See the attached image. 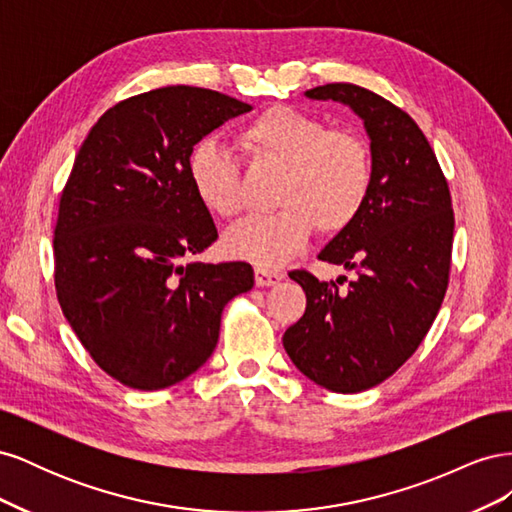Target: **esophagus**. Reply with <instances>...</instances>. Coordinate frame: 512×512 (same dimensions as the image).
<instances>
[{"instance_id":"34e87169","label":"esophagus","mask_w":512,"mask_h":512,"mask_svg":"<svg viewBox=\"0 0 512 512\" xmlns=\"http://www.w3.org/2000/svg\"><path fill=\"white\" fill-rule=\"evenodd\" d=\"M284 280L280 271H269V269H256V286H275Z\"/></svg>"}]
</instances>
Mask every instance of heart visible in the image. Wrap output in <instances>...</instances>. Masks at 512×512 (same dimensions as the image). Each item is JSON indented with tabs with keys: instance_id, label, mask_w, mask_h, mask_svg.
Wrapping results in <instances>:
<instances>
[{
	"instance_id": "obj_1",
	"label": "heart",
	"mask_w": 512,
	"mask_h": 512,
	"mask_svg": "<svg viewBox=\"0 0 512 512\" xmlns=\"http://www.w3.org/2000/svg\"><path fill=\"white\" fill-rule=\"evenodd\" d=\"M237 143L252 162L282 168L275 188L282 209L230 228L224 237L230 256L280 267L303 250L314 226L335 235L359 218L374 181L371 151L359 134L327 130L322 119L277 104L247 123ZM188 179L209 213L235 218L241 211L239 166L220 143L205 138L192 147Z\"/></svg>"
}]
</instances>
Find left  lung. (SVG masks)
I'll list each match as a JSON object with an SVG mask.
<instances>
[{
  "instance_id": "obj_1",
  "label": "left lung",
  "mask_w": 512,
  "mask_h": 512,
  "mask_svg": "<svg viewBox=\"0 0 512 512\" xmlns=\"http://www.w3.org/2000/svg\"><path fill=\"white\" fill-rule=\"evenodd\" d=\"M305 96L344 104L363 121L374 181L359 218L318 254L356 277L339 290L292 271L307 307L282 342L309 380L335 393H361L393 376L438 316L453 250L451 192L421 128L389 100L350 83Z\"/></svg>"
}]
</instances>
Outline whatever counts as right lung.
<instances>
[{
    "mask_svg": "<svg viewBox=\"0 0 512 512\" xmlns=\"http://www.w3.org/2000/svg\"><path fill=\"white\" fill-rule=\"evenodd\" d=\"M250 104L173 85L115 104L89 130L59 200L57 299L108 376L173 386L218 346L224 305L252 290L247 262L190 260L218 239L188 179L196 143Z\"/></svg>",
    "mask_w": 512,
    "mask_h": 512,
    "instance_id": "obj_1",
    "label": "right lung"
}]
</instances>
